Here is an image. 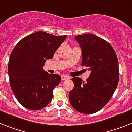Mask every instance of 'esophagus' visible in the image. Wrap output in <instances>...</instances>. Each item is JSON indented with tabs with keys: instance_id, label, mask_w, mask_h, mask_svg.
<instances>
[{
	"instance_id": "34e87169",
	"label": "esophagus",
	"mask_w": 132,
	"mask_h": 132,
	"mask_svg": "<svg viewBox=\"0 0 132 132\" xmlns=\"http://www.w3.org/2000/svg\"><path fill=\"white\" fill-rule=\"evenodd\" d=\"M70 78L69 77V76H62V80H68V79H70Z\"/></svg>"
}]
</instances>
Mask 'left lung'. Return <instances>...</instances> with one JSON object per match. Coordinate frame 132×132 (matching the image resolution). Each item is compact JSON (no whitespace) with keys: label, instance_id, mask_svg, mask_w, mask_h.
<instances>
[{"label":"left lung","instance_id":"left-lung-1","mask_svg":"<svg viewBox=\"0 0 132 132\" xmlns=\"http://www.w3.org/2000/svg\"><path fill=\"white\" fill-rule=\"evenodd\" d=\"M82 49V65L91 73L86 82L72 78L74 88L69 92V101L76 110L93 114L100 110L111 99L119 81L117 55L111 44L92 34L75 36Z\"/></svg>","mask_w":132,"mask_h":132}]
</instances>
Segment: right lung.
<instances>
[{"label":"right lung","mask_w":132,"mask_h":132,"mask_svg":"<svg viewBox=\"0 0 132 132\" xmlns=\"http://www.w3.org/2000/svg\"><path fill=\"white\" fill-rule=\"evenodd\" d=\"M66 36L36 32L22 39L12 50L8 66L10 85L18 102L26 108L39 110L52 100L61 76L48 74L42 67Z\"/></svg>","instance_id":"right-lung-1"}]
</instances>
